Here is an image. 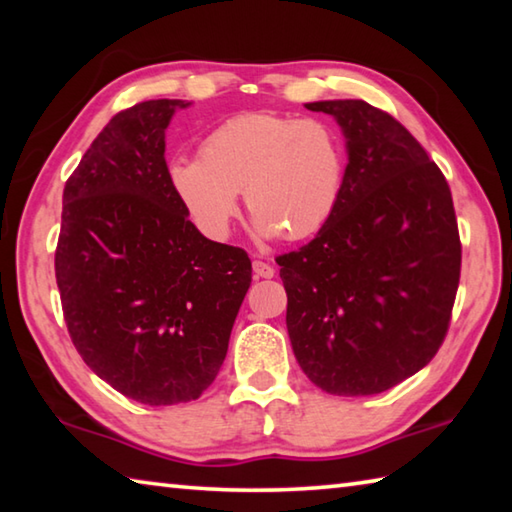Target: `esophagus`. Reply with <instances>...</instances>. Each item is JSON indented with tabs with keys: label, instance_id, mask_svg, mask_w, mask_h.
Segmentation results:
<instances>
[{
	"label": "esophagus",
	"instance_id": "34e87169",
	"mask_svg": "<svg viewBox=\"0 0 512 512\" xmlns=\"http://www.w3.org/2000/svg\"><path fill=\"white\" fill-rule=\"evenodd\" d=\"M253 273H255V277L259 280V277H262V280H268V277H273L275 275V268L271 266V264H266V262H253Z\"/></svg>",
	"mask_w": 512,
	"mask_h": 512
}]
</instances>
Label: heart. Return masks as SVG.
<instances>
[{"mask_svg":"<svg viewBox=\"0 0 512 512\" xmlns=\"http://www.w3.org/2000/svg\"><path fill=\"white\" fill-rule=\"evenodd\" d=\"M167 180L205 237H228L244 189L259 237L307 239L339 207L345 146L323 119L241 112L205 137L201 158H173Z\"/></svg>","mask_w":512,"mask_h":512,"instance_id":"obj_1","label":"heart"}]
</instances>
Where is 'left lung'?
<instances>
[{
	"label": "left lung",
	"instance_id": "left-lung-1",
	"mask_svg": "<svg viewBox=\"0 0 512 512\" xmlns=\"http://www.w3.org/2000/svg\"><path fill=\"white\" fill-rule=\"evenodd\" d=\"M332 115L348 151L339 207L277 257L300 368L329 395H377L438 352L461 277L452 192L427 151L361 99L305 103Z\"/></svg>",
	"mask_w": 512,
	"mask_h": 512
}]
</instances>
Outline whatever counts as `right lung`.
I'll list each match as a JSON object with an SVG mask.
<instances>
[{
  "mask_svg": "<svg viewBox=\"0 0 512 512\" xmlns=\"http://www.w3.org/2000/svg\"><path fill=\"white\" fill-rule=\"evenodd\" d=\"M189 106L119 112L63 192L56 282L69 336L103 381L149 406L212 384L253 280L246 250L203 237L169 187L164 131Z\"/></svg>",
  "mask_w": 512,
  "mask_h": 512,
  "instance_id": "1",
  "label": "right lung"
}]
</instances>
